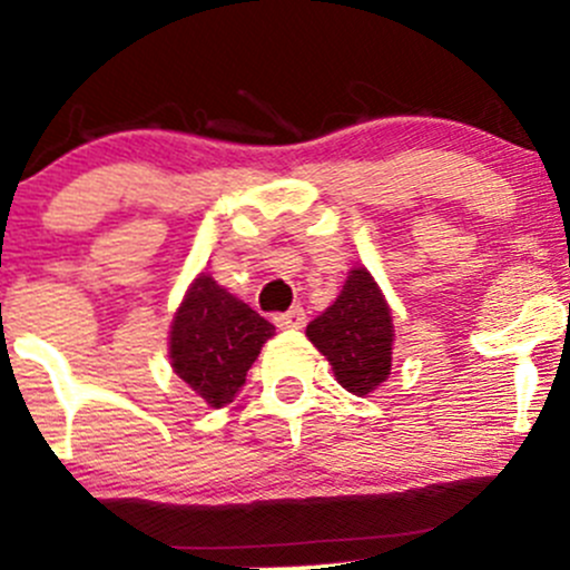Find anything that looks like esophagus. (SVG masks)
<instances>
[{
    "label": "esophagus",
    "mask_w": 570,
    "mask_h": 570,
    "mask_svg": "<svg viewBox=\"0 0 570 570\" xmlns=\"http://www.w3.org/2000/svg\"><path fill=\"white\" fill-rule=\"evenodd\" d=\"M275 325H278L281 331H301V327L306 325V312H303L301 306H295L284 314H275Z\"/></svg>",
    "instance_id": "esophagus-1"
}]
</instances>
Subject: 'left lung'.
Returning a JSON list of instances; mask_svg holds the SVG:
<instances>
[{"label":"left lung","mask_w":570,"mask_h":570,"mask_svg":"<svg viewBox=\"0 0 570 570\" xmlns=\"http://www.w3.org/2000/svg\"><path fill=\"white\" fill-rule=\"evenodd\" d=\"M306 336L350 394H372L392 375V308L366 267L350 269L333 306L308 322Z\"/></svg>","instance_id":"1"}]
</instances>
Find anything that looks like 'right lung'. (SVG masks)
<instances>
[{
	"instance_id": "1",
	"label": "right lung",
	"mask_w": 570,
	"mask_h": 570,
	"mask_svg": "<svg viewBox=\"0 0 570 570\" xmlns=\"http://www.w3.org/2000/svg\"><path fill=\"white\" fill-rule=\"evenodd\" d=\"M273 336L275 327L248 303L200 273L170 322V366L206 405L223 407Z\"/></svg>"
}]
</instances>
